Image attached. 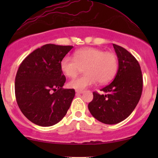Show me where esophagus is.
I'll return each instance as SVG.
<instances>
[{
  "label": "esophagus",
  "instance_id": "1",
  "mask_svg": "<svg viewBox=\"0 0 158 158\" xmlns=\"http://www.w3.org/2000/svg\"><path fill=\"white\" fill-rule=\"evenodd\" d=\"M85 92V90H76V93L77 94H83Z\"/></svg>",
  "mask_w": 158,
  "mask_h": 158
}]
</instances>
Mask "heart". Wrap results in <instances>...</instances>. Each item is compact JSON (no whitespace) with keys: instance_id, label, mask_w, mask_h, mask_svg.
I'll list each match as a JSON object with an SVG mask.
<instances>
[{"instance_id":"1","label":"heart","mask_w":158,"mask_h":158,"mask_svg":"<svg viewBox=\"0 0 158 158\" xmlns=\"http://www.w3.org/2000/svg\"><path fill=\"white\" fill-rule=\"evenodd\" d=\"M81 67H85V74L70 81V88L81 90L94 85L97 81L102 85L108 83L117 73L118 59L112 52L87 48L76 51L73 58L64 56L60 63L61 71L69 78L75 77Z\"/></svg>"}]
</instances>
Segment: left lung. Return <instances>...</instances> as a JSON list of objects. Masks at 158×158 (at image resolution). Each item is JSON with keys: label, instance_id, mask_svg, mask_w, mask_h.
<instances>
[{"label": "left lung", "instance_id": "8db88e82", "mask_svg": "<svg viewBox=\"0 0 158 158\" xmlns=\"http://www.w3.org/2000/svg\"><path fill=\"white\" fill-rule=\"evenodd\" d=\"M118 59L117 75L110 84L101 89L104 94L94 92L88 109L95 119L114 125L126 119L140 99L143 77L138 61L128 50L113 44Z\"/></svg>", "mask_w": 158, "mask_h": 158}]
</instances>
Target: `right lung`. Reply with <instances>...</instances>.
I'll use <instances>...</instances> for the list:
<instances>
[{"mask_svg": "<svg viewBox=\"0 0 158 158\" xmlns=\"http://www.w3.org/2000/svg\"><path fill=\"white\" fill-rule=\"evenodd\" d=\"M73 48L45 44L20 64L15 82L16 101L23 115L38 126L58 123L71 105L75 90L62 88L66 78L60 63Z\"/></svg>", "mask_w": 158, "mask_h": 158, "instance_id": "right-lung-1", "label": "right lung"}]
</instances>
